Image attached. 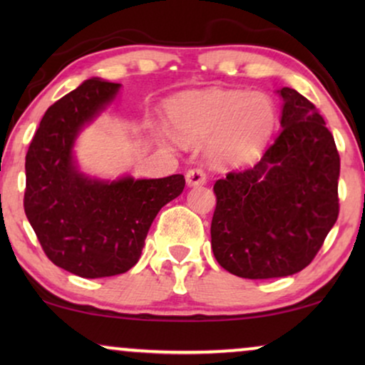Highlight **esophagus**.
Returning a JSON list of instances; mask_svg holds the SVG:
<instances>
[{
  "label": "esophagus",
  "instance_id": "esophagus-1",
  "mask_svg": "<svg viewBox=\"0 0 365 365\" xmlns=\"http://www.w3.org/2000/svg\"><path fill=\"white\" fill-rule=\"evenodd\" d=\"M207 179V174L202 168H192L186 173V181L187 186H199V184H204Z\"/></svg>",
  "mask_w": 365,
  "mask_h": 365
}]
</instances>
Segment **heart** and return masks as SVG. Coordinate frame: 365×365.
<instances>
[{"label": "heart", "mask_w": 365, "mask_h": 365, "mask_svg": "<svg viewBox=\"0 0 365 365\" xmlns=\"http://www.w3.org/2000/svg\"><path fill=\"white\" fill-rule=\"evenodd\" d=\"M173 133L184 143L211 139L209 153L219 164L239 166L257 156L276 126V108L266 94L239 89H204L168 103Z\"/></svg>", "instance_id": "heart-1"}]
</instances>
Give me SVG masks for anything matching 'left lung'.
Returning a JSON list of instances; mask_svg holds the SVG:
<instances>
[{
    "instance_id": "left-lung-1",
    "label": "left lung",
    "mask_w": 365,
    "mask_h": 365,
    "mask_svg": "<svg viewBox=\"0 0 365 365\" xmlns=\"http://www.w3.org/2000/svg\"><path fill=\"white\" fill-rule=\"evenodd\" d=\"M281 133L256 166L214 184L211 247L234 276L272 279L307 267L339 216L336 143L316 106L282 88Z\"/></svg>"
}]
</instances>
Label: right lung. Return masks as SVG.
Wrapping results in <instances>:
<instances>
[{"mask_svg": "<svg viewBox=\"0 0 365 365\" xmlns=\"http://www.w3.org/2000/svg\"><path fill=\"white\" fill-rule=\"evenodd\" d=\"M121 84L91 78L48 108L26 154L24 212L49 261L79 277L118 276L141 257L149 227L184 189L182 174L99 181L78 171L73 144Z\"/></svg>", "mask_w": 365, "mask_h": 365, "instance_id": "obj_1", "label": "right lung"}]
</instances>
